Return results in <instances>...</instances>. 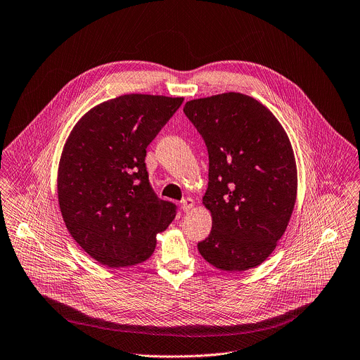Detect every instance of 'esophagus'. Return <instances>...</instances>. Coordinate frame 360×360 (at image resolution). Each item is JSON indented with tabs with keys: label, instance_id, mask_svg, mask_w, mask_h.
Returning a JSON list of instances; mask_svg holds the SVG:
<instances>
[{
	"label": "esophagus",
	"instance_id": "34e87169",
	"mask_svg": "<svg viewBox=\"0 0 360 360\" xmlns=\"http://www.w3.org/2000/svg\"><path fill=\"white\" fill-rule=\"evenodd\" d=\"M181 203H182V211H184V212H189V211L192 210V207H193V203H195V202H193V199H192V198H189V196H188V198H184Z\"/></svg>",
	"mask_w": 360,
	"mask_h": 360
}]
</instances>
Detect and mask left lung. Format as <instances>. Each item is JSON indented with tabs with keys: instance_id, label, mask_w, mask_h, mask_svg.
<instances>
[{
	"instance_id": "left-lung-1",
	"label": "left lung",
	"mask_w": 360,
	"mask_h": 360,
	"mask_svg": "<svg viewBox=\"0 0 360 360\" xmlns=\"http://www.w3.org/2000/svg\"><path fill=\"white\" fill-rule=\"evenodd\" d=\"M184 112L210 155L203 205L212 231L198 250L221 271L258 266L276 248L295 207L290 141L265 105L239 92L188 101Z\"/></svg>"
}]
</instances>
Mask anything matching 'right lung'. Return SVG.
Returning a JSON list of instances; mask_svg holds the SVG:
<instances>
[{
  "instance_id": "obj_1",
  "label": "right lung",
  "mask_w": 360,
  "mask_h": 360,
  "mask_svg": "<svg viewBox=\"0 0 360 360\" xmlns=\"http://www.w3.org/2000/svg\"><path fill=\"white\" fill-rule=\"evenodd\" d=\"M184 98L129 94L88 111L71 131L58 168L60 208L74 240L110 268L146 261L176 205L153 192L146 146Z\"/></svg>"
}]
</instances>
